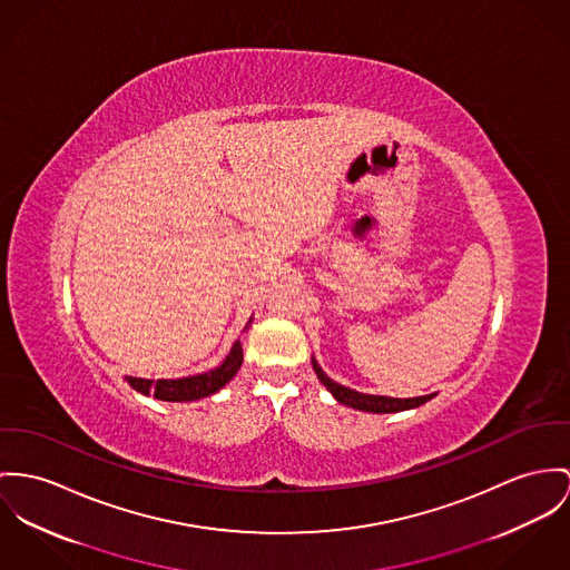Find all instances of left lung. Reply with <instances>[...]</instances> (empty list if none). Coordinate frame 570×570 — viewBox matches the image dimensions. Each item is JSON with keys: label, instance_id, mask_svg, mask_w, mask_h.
Listing matches in <instances>:
<instances>
[{"label": "left lung", "instance_id": "1", "mask_svg": "<svg viewBox=\"0 0 570 570\" xmlns=\"http://www.w3.org/2000/svg\"><path fill=\"white\" fill-rule=\"evenodd\" d=\"M312 368L316 373V377L321 380V384L334 394V399L338 403H345L350 407L355 410H362V412H373V414H389V412H401V410H412V407H419L423 405L425 401H430L432 396L436 394H425V396H412V399H394V396H384V394H364L357 393V391H351L347 386L330 380L323 368L316 364V360L312 357Z\"/></svg>", "mask_w": 570, "mask_h": 570}]
</instances>
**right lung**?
Returning a JSON list of instances; mask_svg holds the SVG:
<instances>
[{
	"mask_svg": "<svg viewBox=\"0 0 570 570\" xmlns=\"http://www.w3.org/2000/svg\"><path fill=\"white\" fill-rule=\"evenodd\" d=\"M240 364H243V347H240V341H236L229 355L223 360V364L208 373H199L181 380H156V382L142 380V377H126V380L136 393L154 394L160 401H197L220 391L238 373Z\"/></svg>",
	"mask_w": 570,
	"mask_h": 570,
	"instance_id": "obj_1",
	"label": "right lung"
}]
</instances>
